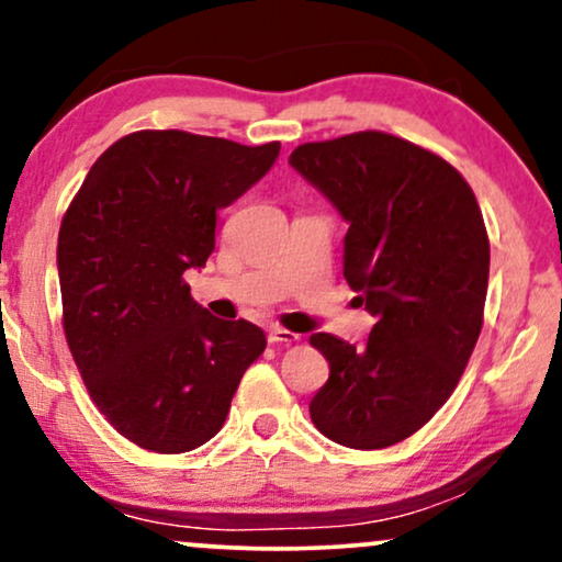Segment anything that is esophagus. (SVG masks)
Here are the masks:
<instances>
[{
  "mask_svg": "<svg viewBox=\"0 0 562 562\" xmlns=\"http://www.w3.org/2000/svg\"><path fill=\"white\" fill-rule=\"evenodd\" d=\"M299 340V335L285 330V327H269V344L274 346H290Z\"/></svg>",
  "mask_w": 562,
  "mask_h": 562,
  "instance_id": "1",
  "label": "esophagus"
}]
</instances>
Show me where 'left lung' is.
<instances>
[{"label":"left lung","instance_id":"1","mask_svg":"<svg viewBox=\"0 0 562 562\" xmlns=\"http://www.w3.org/2000/svg\"><path fill=\"white\" fill-rule=\"evenodd\" d=\"M348 224L344 277L375 317L364 346L314 333L330 378L308 402L327 438L385 449L454 391L483 325L488 237L465 179L383 132L295 147L288 160Z\"/></svg>","mask_w":562,"mask_h":562}]
</instances>
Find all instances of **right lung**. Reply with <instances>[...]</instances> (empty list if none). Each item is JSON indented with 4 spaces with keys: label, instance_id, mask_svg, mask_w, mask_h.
Here are the masks:
<instances>
[{
    "label": "right lung",
    "instance_id": "right-lung-1",
    "mask_svg": "<svg viewBox=\"0 0 562 562\" xmlns=\"http://www.w3.org/2000/svg\"><path fill=\"white\" fill-rule=\"evenodd\" d=\"M280 142L248 147L187 132H137L108 147L57 237L63 327L108 423L142 449L214 438L267 348L254 322L192 301L187 269L216 248V214L274 166Z\"/></svg>",
    "mask_w": 562,
    "mask_h": 562
}]
</instances>
